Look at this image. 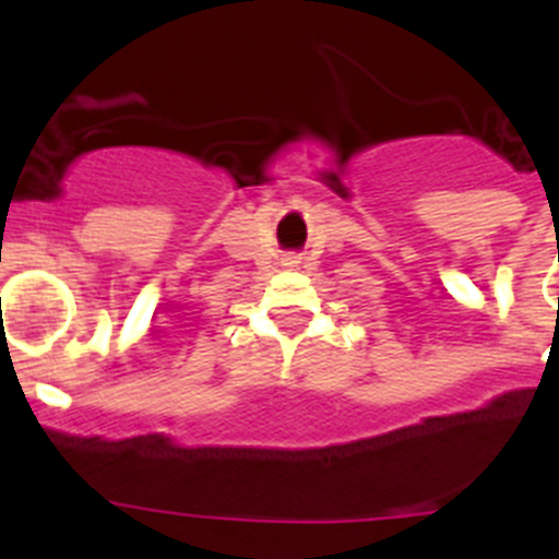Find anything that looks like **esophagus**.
<instances>
[{"label": "esophagus", "mask_w": 559, "mask_h": 559, "mask_svg": "<svg viewBox=\"0 0 559 559\" xmlns=\"http://www.w3.org/2000/svg\"><path fill=\"white\" fill-rule=\"evenodd\" d=\"M283 265H288V269H296V265H302V257H299V254L283 257Z\"/></svg>", "instance_id": "esophagus-1"}]
</instances>
